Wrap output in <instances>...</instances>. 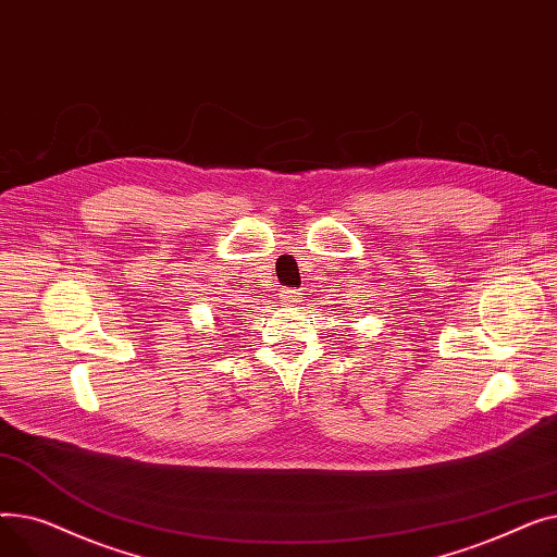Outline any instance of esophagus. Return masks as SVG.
Wrapping results in <instances>:
<instances>
[{
    "label": "esophagus",
    "instance_id": "esophagus-1",
    "mask_svg": "<svg viewBox=\"0 0 557 557\" xmlns=\"http://www.w3.org/2000/svg\"><path fill=\"white\" fill-rule=\"evenodd\" d=\"M300 288H284L282 290V302L284 305H298L300 302Z\"/></svg>",
    "mask_w": 557,
    "mask_h": 557
}]
</instances>
